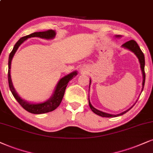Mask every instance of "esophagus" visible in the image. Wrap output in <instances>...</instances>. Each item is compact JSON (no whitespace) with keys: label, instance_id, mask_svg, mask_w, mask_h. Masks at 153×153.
Masks as SVG:
<instances>
[{"label":"esophagus","instance_id":"obj_1","mask_svg":"<svg viewBox=\"0 0 153 153\" xmlns=\"http://www.w3.org/2000/svg\"><path fill=\"white\" fill-rule=\"evenodd\" d=\"M80 71H81V72H82V73L85 72V68H82L80 69Z\"/></svg>","mask_w":153,"mask_h":153}]
</instances>
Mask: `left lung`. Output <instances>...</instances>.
Masks as SVG:
<instances>
[{"label": "left lung", "mask_w": 153, "mask_h": 153, "mask_svg": "<svg viewBox=\"0 0 153 153\" xmlns=\"http://www.w3.org/2000/svg\"><path fill=\"white\" fill-rule=\"evenodd\" d=\"M116 37L120 38V37H121V35H116ZM121 46L123 48H125V49H128L129 51H132L133 53H134L135 55L137 56V58L138 59L139 63H140V69H141V71H142V74H143V83H142V91H143V88H144L145 80H146V74H145V56H144V54L142 52V51L140 50V47H139V46L138 45V44H137L136 42L134 41V40H131V41L126 42V43L123 44ZM90 83H91V80H90ZM90 86H89V88H90ZM88 101H89V105H90V109L92 111L94 112V114L100 116V117H108V118L109 117H119V116L124 114L125 113H126L127 111H128L129 110H130L131 108L134 106V104H133L132 107H131V108H129L128 109L126 110V111L121 112V113H120V114H111L106 113V112H103V111H100V110L95 109V108H94L93 106L92 105V104L90 103V98H88Z\"/></svg>", "instance_id": "left-lung-1"}]
</instances>
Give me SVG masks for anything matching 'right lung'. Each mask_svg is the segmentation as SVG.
<instances>
[{
    "instance_id": "right-lung-1",
    "label": "right lung",
    "mask_w": 153,
    "mask_h": 153,
    "mask_svg": "<svg viewBox=\"0 0 153 153\" xmlns=\"http://www.w3.org/2000/svg\"><path fill=\"white\" fill-rule=\"evenodd\" d=\"M56 32L54 30H50L45 31V32H34V33L29 34L27 36H23L20 38L17 41L16 44H15L13 47V51L10 53L9 59H8V84L9 88L12 92L13 95L14 96L15 100L18 102V103L20 104L24 109L29 112L34 114H41L48 113V112L53 111L59 107L61 104L62 99L64 95L65 88L68 85V83L70 80L76 76L78 74V72L76 71L69 73L65 76L63 77L58 82L56 86L55 90L53 94L49 100L44 102H38V103H34V102H29L26 100H23L22 98L20 97V96L17 94V92L15 90V89L13 86L12 80H11L10 76V68H11V61H12L13 58L14 56L15 52L17 51V49L19 48L21 44H22L25 41L31 37H39L42 39H52L55 37Z\"/></svg>"
}]
</instances>
